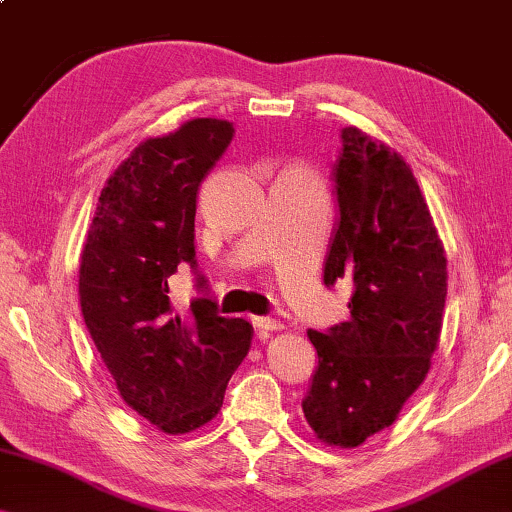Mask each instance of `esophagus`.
<instances>
[{
	"mask_svg": "<svg viewBox=\"0 0 512 512\" xmlns=\"http://www.w3.org/2000/svg\"><path fill=\"white\" fill-rule=\"evenodd\" d=\"M251 325L256 327V332L265 336L267 332H277V329H281V322L274 320V318H265V316H254L251 318Z\"/></svg>",
	"mask_w": 512,
	"mask_h": 512,
	"instance_id": "obj_1",
	"label": "esophagus"
}]
</instances>
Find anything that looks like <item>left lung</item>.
<instances>
[{"label":"left lung","mask_w":512,"mask_h":512,"mask_svg":"<svg viewBox=\"0 0 512 512\" xmlns=\"http://www.w3.org/2000/svg\"><path fill=\"white\" fill-rule=\"evenodd\" d=\"M332 180L338 222L322 281L350 283V320L309 329L318 366L302 410L322 442L352 448L391 426L426 380L446 256L412 169L387 146L343 128Z\"/></svg>","instance_id":"left-lung-1"}]
</instances>
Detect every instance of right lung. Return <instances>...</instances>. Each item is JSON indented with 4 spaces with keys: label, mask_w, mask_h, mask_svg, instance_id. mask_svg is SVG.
Returning a JSON list of instances; mask_svg holds the SVG:
<instances>
[{
    "label": "right lung",
    "mask_w": 512,
    "mask_h": 512,
    "mask_svg": "<svg viewBox=\"0 0 512 512\" xmlns=\"http://www.w3.org/2000/svg\"><path fill=\"white\" fill-rule=\"evenodd\" d=\"M233 135L231 123L194 119L146 139L107 180L82 251L86 329L121 398L169 435L219 412L254 334L247 320L219 316L196 270V194ZM180 264L200 290L185 314L168 300Z\"/></svg>",
    "instance_id": "1"
}]
</instances>
